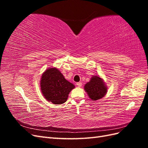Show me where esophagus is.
Segmentation results:
<instances>
[{
  "label": "esophagus",
  "mask_w": 148,
  "mask_h": 148,
  "mask_svg": "<svg viewBox=\"0 0 148 148\" xmlns=\"http://www.w3.org/2000/svg\"><path fill=\"white\" fill-rule=\"evenodd\" d=\"M77 85L78 87H82V82L77 83Z\"/></svg>",
  "instance_id": "esophagus-1"
}]
</instances>
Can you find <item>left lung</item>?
<instances>
[{
	"label": "left lung",
	"instance_id": "left-lung-1",
	"mask_svg": "<svg viewBox=\"0 0 148 148\" xmlns=\"http://www.w3.org/2000/svg\"><path fill=\"white\" fill-rule=\"evenodd\" d=\"M84 90L92 101H96L104 97L107 88L103 79L98 76H93L90 81L84 85Z\"/></svg>",
	"mask_w": 148,
	"mask_h": 148
}]
</instances>
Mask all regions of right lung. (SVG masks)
Returning a JSON list of instances; mask_svg holds the SVG:
<instances>
[{"label":"right lung","instance_id":"1","mask_svg":"<svg viewBox=\"0 0 148 148\" xmlns=\"http://www.w3.org/2000/svg\"><path fill=\"white\" fill-rule=\"evenodd\" d=\"M41 91L46 100L53 104H64L75 85L64 78L56 68H49L43 73L40 81Z\"/></svg>","mask_w":148,"mask_h":148}]
</instances>
